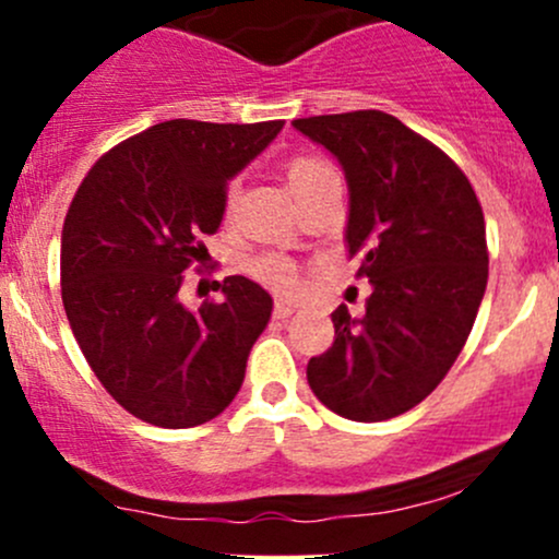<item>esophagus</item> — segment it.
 <instances>
[{
	"instance_id": "1",
	"label": "esophagus",
	"mask_w": 559,
	"mask_h": 559,
	"mask_svg": "<svg viewBox=\"0 0 559 559\" xmlns=\"http://www.w3.org/2000/svg\"><path fill=\"white\" fill-rule=\"evenodd\" d=\"M295 302L292 300H284V297H278V300H275V308H273V313H275V319H289L292 313H295Z\"/></svg>"
}]
</instances>
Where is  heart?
I'll use <instances>...</instances> for the list:
<instances>
[{"label": "heart", "instance_id": "heart-1", "mask_svg": "<svg viewBox=\"0 0 559 559\" xmlns=\"http://www.w3.org/2000/svg\"><path fill=\"white\" fill-rule=\"evenodd\" d=\"M332 173L335 170H332L326 162L316 159V156H292V159L286 162V178H289V186L292 191H295V197L306 194L308 189H313L319 180H324L326 175ZM233 194L235 189H229V200H233ZM248 273H251L257 281H262V284L273 286V289H281V292H292L297 286L295 262L281 257V253H262V257L251 259Z\"/></svg>", "mask_w": 559, "mask_h": 559}]
</instances>
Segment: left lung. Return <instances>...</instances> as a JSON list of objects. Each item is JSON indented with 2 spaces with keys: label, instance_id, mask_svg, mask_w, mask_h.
<instances>
[{
  "label": "left lung",
  "instance_id": "obj_1",
  "mask_svg": "<svg viewBox=\"0 0 559 559\" xmlns=\"http://www.w3.org/2000/svg\"><path fill=\"white\" fill-rule=\"evenodd\" d=\"M295 127L346 173L348 253L373 286L362 319L332 311L335 341L308 362V384L343 419H392L441 384L471 335L489 275L481 202L454 159L389 112Z\"/></svg>",
  "mask_w": 559,
  "mask_h": 559
}]
</instances>
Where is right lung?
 Returning <instances> with one entry per match:
<instances>
[{"label":"right lung","mask_w":559,"mask_h":559,"mask_svg":"<svg viewBox=\"0 0 559 559\" xmlns=\"http://www.w3.org/2000/svg\"><path fill=\"white\" fill-rule=\"evenodd\" d=\"M281 127L156 123L99 156L72 197L61 229L72 335L110 397L148 425H205L240 392L273 297L227 275L222 302L189 311L180 286L222 227L229 178Z\"/></svg>","instance_id":"obj_1"}]
</instances>
